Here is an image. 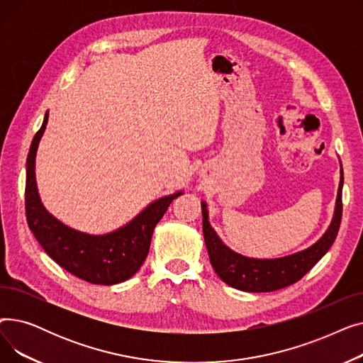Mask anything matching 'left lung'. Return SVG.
I'll return each instance as SVG.
<instances>
[{
  "mask_svg": "<svg viewBox=\"0 0 363 363\" xmlns=\"http://www.w3.org/2000/svg\"><path fill=\"white\" fill-rule=\"evenodd\" d=\"M342 170L335 201V212L327 233L309 249L279 259H252L241 256L220 241L213 228L208 223L206 203H201L204 242L211 257V263L219 278L231 287L249 293H268L289 287L306 275L325 255L340 230L342 215Z\"/></svg>",
  "mask_w": 363,
  "mask_h": 363,
  "instance_id": "left-lung-1",
  "label": "left lung"
}]
</instances>
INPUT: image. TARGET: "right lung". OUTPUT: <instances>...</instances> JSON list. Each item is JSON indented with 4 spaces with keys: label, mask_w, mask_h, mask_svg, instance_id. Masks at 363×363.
<instances>
[{
    "label": "right lung",
    "mask_w": 363,
    "mask_h": 363,
    "mask_svg": "<svg viewBox=\"0 0 363 363\" xmlns=\"http://www.w3.org/2000/svg\"><path fill=\"white\" fill-rule=\"evenodd\" d=\"M47 122L48 111L43 126L35 133L26 160L25 208L29 230L45 253L72 275L100 285L123 282L141 268L152 231L172 200L182 191L152 201L137 218L110 234L89 235L72 230L45 211L36 189L35 156Z\"/></svg>",
    "instance_id": "right-lung-1"
}]
</instances>
